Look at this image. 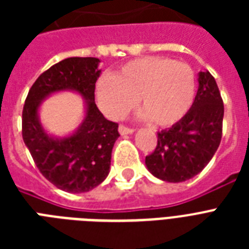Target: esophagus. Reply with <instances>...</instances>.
<instances>
[{"label":"esophagus","instance_id":"esophagus-1","mask_svg":"<svg viewBox=\"0 0 249 249\" xmlns=\"http://www.w3.org/2000/svg\"><path fill=\"white\" fill-rule=\"evenodd\" d=\"M119 133H120L121 136H126V134H132V133H134V129L124 126V125H120V126H119Z\"/></svg>","mask_w":249,"mask_h":249}]
</instances>
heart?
Masks as SVG:
<instances>
[{"label":"heart","mask_w":249,"mask_h":249,"mask_svg":"<svg viewBox=\"0 0 249 249\" xmlns=\"http://www.w3.org/2000/svg\"><path fill=\"white\" fill-rule=\"evenodd\" d=\"M196 81L190 66L165 56L130 60L113 75L102 76L97 84V102L102 112L120 120L136 106L138 117L159 126H172L189 112Z\"/></svg>","instance_id":"heart-1"}]
</instances>
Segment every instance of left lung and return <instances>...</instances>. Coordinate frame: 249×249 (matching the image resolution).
Listing matches in <instances>:
<instances>
[{"label": "left lung", "instance_id": "8db88e82", "mask_svg": "<svg viewBox=\"0 0 249 249\" xmlns=\"http://www.w3.org/2000/svg\"><path fill=\"white\" fill-rule=\"evenodd\" d=\"M196 97L185 117L158 133V144L146 156L148 172L166 182L195 177L211 161L222 137L224 102L208 71L197 73Z\"/></svg>", "mask_w": 249, "mask_h": 249}]
</instances>
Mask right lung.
I'll return each mask as SVG.
<instances>
[{"label":"right lung","mask_w":249,"mask_h":249,"mask_svg":"<svg viewBox=\"0 0 249 249\" xmlns=\"http://www.w3.org/2000/svg\"><path fill=\"white\" fill-rule=\"evenodd\" d=\"M98 58H67L41 73L25 99L21 133L37 168L58 189L72 194L88 193L109 173L113 144L120 137L116 123L107 120L94 99L101 75ZM60 91L77 92L86 101L82 124L68 136L45 131L39 107L45 99Z\"/></svg>","instance_id":"right-lung-1"}]
</instances>
